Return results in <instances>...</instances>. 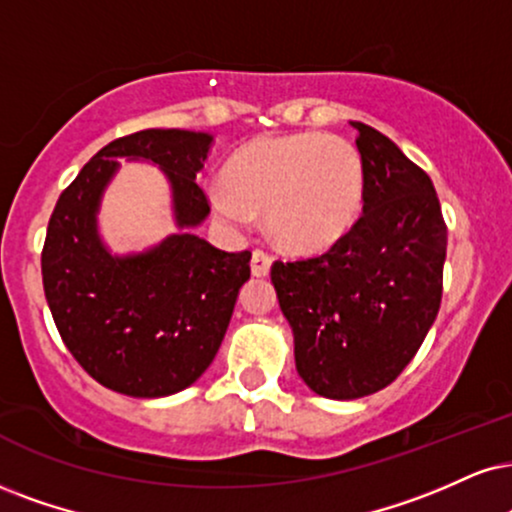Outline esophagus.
Returning a JSON list of instances; mask_svg holds the SVG:
<instances>
[{
	"label": "esophagus",
	"mask_w": 512,
	"mask_h": 512,
	"mask_svg": "<svg viewBox=\"0 0 512 512\" xmlns=\"http://www.w3.org/2000/svg\"><path fill=\"white\" fill-rule=\"evenodd\" d=\"M270 266H273V258H270L268 251L256 249L254 254H251V273L256 277H266L270 273Z\"/></svg>",
	"instance_id": "esophagus-1"
}]
</instances>
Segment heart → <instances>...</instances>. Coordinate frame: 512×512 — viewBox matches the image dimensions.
Here are the masks:
<instances>
[{
  "mask_svg": "<svg viewBox=\"0 0 512 512\" xmlns=\"http://www.w3.org/2000/svg\"><path fill=\"white\" fill-rule=\"evenodd\" d=\"M365 201V163L344 137L320 130L263 135L232 154L211 204L225 223L263 213L280 249L313 256L356 227Z\"/></svg>",
  "mask_w": 512,
  "mask_h": 512,
  "instance_id": "obj_1",
  "label": "heart"
}]
</instances>
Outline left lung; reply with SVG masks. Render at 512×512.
I'll return each mask as SVG.
<instances>
[{
  "instance_id": "8db88e82",
  "label": "left lung",
  "mask_w": 512,
  "mask_h": 512,
  "mask_svg": "<svg viewBox=\"0 0 512 512\" xmlns=\"http://www.w3.org/2000/svg\"><path fill=\"white\" fill-rule=\"evenodd\" d=\"M363 216L342 242L270 277L301 380L325 399L375 394L413 361L439 313L446 223L430 175L365 123Z\"/></svg>"
}]
</instances>
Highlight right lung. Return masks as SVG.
<instances>
[{
	"instance_id": "obj_1",
	"label": "right lung",
	"mask_w": 512,
	"mask_h": 512,
	"mask_svg": "<svg viewBox=\"0 0 512 512\" xmlns=\"http://www.w3.org/2000/svg\"><path fill=\"white\" fill-rule=\"evenodd\" d=\"M213 137L140 130L99 149L61 192L42 249V285L63 344L87 375L118 394L159 399L197 382L220 349L251 251H220L180 230L135 256H113L97 232L104 187L118 156L161 166L178 227L211 206L197 185Z\"/></svg>"
}]
</instances>
